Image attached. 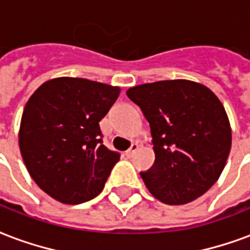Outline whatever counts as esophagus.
Instances as JSON below:
<instances>
[{"mask_svg": "<svg viewBox=\"0 0 250 250\" xmlns=\"http://www.w3.org/2000/svg\"><path fill=\"white\" fill-rule=\"evenodd\" d=\"M137 149H139V144H137V143H133V144L130 146V148H129L128 151L125 152V155H126L128 158H130V156H132V155L135 154V152H136V151H137Z\"/></svg>", "mask_w": 250, "mask_h": 250, "instance_id": "obj_1", "label": "esophagus"}]
</instances>
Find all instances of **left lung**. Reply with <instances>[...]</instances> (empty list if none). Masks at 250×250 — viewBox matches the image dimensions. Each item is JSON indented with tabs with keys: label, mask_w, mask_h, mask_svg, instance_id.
I'll use <instances>...</instances> for the list:
<instances>
[{
	"label": "left lung",
	"mask_w": 250,
	"mask_h": 250,
	"mask_svg": "<svg viewBox=\"0 0 250 250\" xmlns=\"http://www.w3.org/2000/svg\"><path fill=\"white\" fill-rule=\"evenodd\" d=\"M128 98L149 122L155 163L140 173L151 194L165 204L196 200L222 174L231 148V128L211 89L190 80L132 87Z\"/></svg>",
	"instance_id": "1"
}]
</instances>
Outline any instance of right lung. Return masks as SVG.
<instances>
[{"instance_id": "obj_1", "label": "right lung", "mask_w": 250, "mask_h": 250, "mask_svg": "<svg viewBox=\"0 0 250 250\" xmlns=\"http://www.w3.org/2000/svg\"><path fill=\"white\" fill-rule=\"evenodd\" d=\"M120 87L79 77L43 83L24 107L19 146L36 185L63 204L101 193L120 154L102 144L99 122Z\"/></svg>"}]
</instances>
